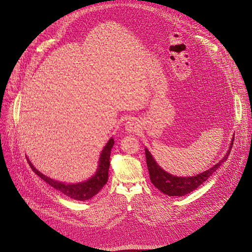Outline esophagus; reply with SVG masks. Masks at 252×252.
I'll return each mask as SVG.
<instances>
[{
    "instance_id": "1",
    "label": "esophagus",
    "mask_w": 252,
    "mask_h": 252,
    "mask_svg": "<svg viewBox=\"0 0 252 252\" xmlns=\"http://www.w3.org/2000/svg\"><path fill=\"white\" fill-rule=\"evenodd\" d=\"M137 129H138V126H137L136 122L128 121L126 124V130L127 132H135V131H137Z\"/></svg>"
}]
</instances>
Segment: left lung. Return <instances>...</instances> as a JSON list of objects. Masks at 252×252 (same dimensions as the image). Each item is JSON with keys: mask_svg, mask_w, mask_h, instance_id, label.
<instances>
[{"mask_svg": "<svg viewBox=\"0 0 252 252\" xmlns=\"http://www.w3.org/2000/svg\"><path fill=\"white\" fill-rule=\"evenodd\" d=\"M234 137L231 140L229 150L227 151L226 155L222 158L221 161L218 162L216 165L211 167L210 169L196 174L194 176H174L168 172H166L161 166L158 165L150 151L145 148V154L147 160V166L150 174V179L155 188H157L161 192L169 196H182L190 193L194 189H196L200 184H203L218 168H220L223 162H225L230 154V151L233 146Z\"/></svg>", "mask_w": 252, "mask_h": 252, "instance_id": "8db88e82", "label": "left lung"}]
</instances>
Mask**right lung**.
I'll return each instance as SVG.
<instances>
[{
	"instance_id": "right-lung-1",
	"label": "right lung",
	"mask_w": 252,
	"mask_h": 252,
	"mask_svg": "<svg viewBox=\"0 0 252 252\" xmlns=\"http://www.w3.org/2000/svg\"><path fill=\"white\" fill-rule=\"evenodd\" d=\"M114 145L113 138H110L104 148L101 151L99 160H98V167L96 172L87 180H84L81 182L76 183H65L59 180H55L50 178L40 171H38L33 164L27 158V161L31 167V169L34 171L41 179H43L46 183H48L50 187L60 190L62 193L65 194L73 199L76 200H87L96 195L101 189L105 186V183L108 180V171H109V158L111 149Z\"/></svg>"
}]
</instances>
